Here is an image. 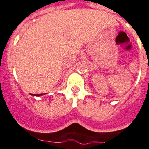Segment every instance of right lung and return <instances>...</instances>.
I'll list each match as a JSON object with an SVG mask.
<instances>
[{"label": "right lung", "instance_id": "right-lung-1", "mask_svg": "<svg viewBox=\"0 0 149 149\" xmlns=\"http://www.w3.org/2000/svg\"><path fill=\"white\" fill-rule=\"evenodd\" d=\"M42 94H32L33 96H41V95H42Z\"/></svg>", "mask_w": 149, "mask_h": 149}]
</instances>
